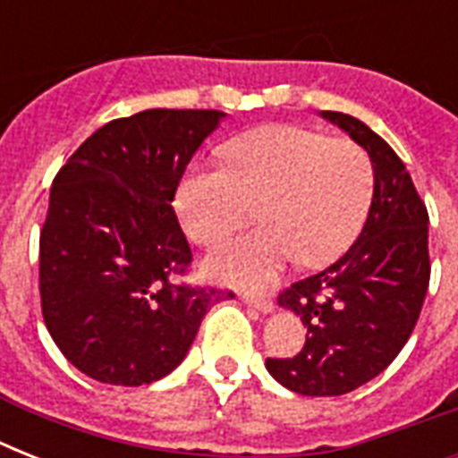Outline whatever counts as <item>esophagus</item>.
I'll list each match as a JSON object with an SVG mask.
<instances>
[{"mask_svg":"<svg viewBox=\"0 0 458 458\" xmlns=\"http://www.w3.org/2000/svg\"><path fill=\"white\" fill-rule=\"evenodd\" d=\"M242 300L247 301V304L254 306V309H259V311H264V313L273 311V306H276V304H273L271 297H261V294L244 293V294H242Z\"/></svg>","mask_w":458,"mask_h":458,"instance_id":"1","label":"esophagus"}]
</instances>
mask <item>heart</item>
I'll use <instances>...</instances> for the list:
<instances>
[{
	"mask_svg": "<svg viewBox=\"0 0 458 458\" xmlns=\"http://www.w3.org/2000/svg\"><path fill=\"white\" fill-rule=\"evenodd\" d=\"M223 157L225 165H190L175 190L187 237L216 247L250 221L254 207L266 225L208 259L216 278L261 285L294 257L304 266L333 261L359 235L373 165L354 142L273 125L237 138Z\"/></svg>",
	"mask_w": 458,
	"mask_h": 458,
	"instance_id": "obj_1",
	"label": "heart"
}]
</instances>
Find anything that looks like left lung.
I'll return each mask as SVG.
<instances>
[{
    "label": "left lung",
    "instance_id": "left-lung-1",
    "mask_svg": "<svg viewBox=\"0 0 458 458\" xmlns=\"http://www.w3.org/2000/svg\"><path fill=\"white\" fill-rule=\"evenodd\" d=\"M323 116L369 152L376 187L354 244L278 294V304L304 320L306 342L300 354L268 359L266 369L306 397L347 394L383 373L411 337L430 283L428 208L402 158L359 118Z\"/></svg>",
    "mask_w": 458,
    "mask_h": 458
}]
</instances>
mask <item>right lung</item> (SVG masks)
<instances>
[{
    "mask_svg": "<svg viewBox=\"0 0 458 458\" xmlns=\"http://www.w3.org/2000/svg\"><path fill=\"white\" fill-rule=\"evenodd\" d=\"M223 111L149 109L89 135L52 182L39 230L45 326L75 369L138 387L168 376L208 306L233 297L190 285L192 250L171 201Z\"/></svg>",
    "mask_w": 458,
    "mask_h": 458,
    "instance_id": "add662e5",
    "label": "right lung"
}]
</instances>
